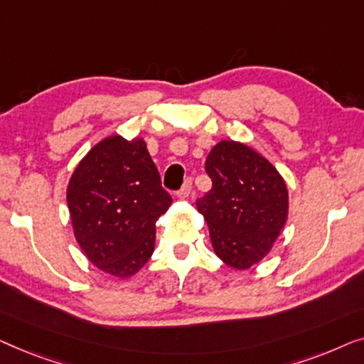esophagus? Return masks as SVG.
I'll list each match as a JSON object with an SVG mask.
<instances>
[{
  "instance_id": "34e87169",
  "label": "esophagus",
  "mask_w": 364,
  "mask_h": 364,
  "mask_svg": "<svg viewBox=\"0 0 364 364\" xmlns=\"http://www.w3.org/2000/svg\"><path fill=\"white\" fill-rule=\"evenodd\" d=\"M191 188H193L191 178H186V180H184V183H183L181 189H180V191H178V198H181V199L188 198L189 194H191Z\"/></svg>"
}]
</instances>
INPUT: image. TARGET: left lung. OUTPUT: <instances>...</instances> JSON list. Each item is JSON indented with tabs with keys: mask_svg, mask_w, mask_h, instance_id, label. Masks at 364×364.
Returning <instances> with one entry per match:
<instances>
[{
	"mask_svg": "<svg viewBox=\"0 0 364 364\" xmlns=\"http://www.w3.org/2000/svg\"><path fill=\"white\" fill-rule=\"evenodd\" d=\"M213 188L198 201L214 252L235 270L270 252L289 218V189L272 163L252 146L223 140L206 158Z\"/></svg>",
	"mask_w": 364,
	"mask_h": 364,
	"instance_id": "obj_1",
	"label": "left lung"
}]
</instances>
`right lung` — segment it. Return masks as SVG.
Here are the masks:
<instances>
[{
	"instance_id": "right-lung-1",
	"label": "right lung",
	"mask_w": 364,
	"mask_h": 364,
	"mask_svg": "<svg viewBox=\"0 0 364 364\" xmlns=\"http://www.w3.org/2000/svg\"><path fill=\"white\" fill-rule=\"evenodd\" d=\"M171 206L143 138L110 135L90 148L68 184L74 235L85 257L117 279L155 250L156 221Z\"/></svg>"
}]
</instances>
